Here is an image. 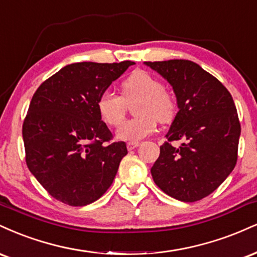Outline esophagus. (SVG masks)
<instances>
[{
  "instance_id": "34e87169",
  "label": "esophagus",
  "mask_w": 257,
  "mask_h": 257,
  "mask_svg": "<svg viewBox=\"0 0 257 257\" xmlns=\"http://www.w3.org/2000/svg\"><path fill=\"white\" fill-rule=\"evenodd\" d=\"M140 142H128L127 143V149L128 150H134L137 147H140Z\"/></svg>"
}]
</instances>
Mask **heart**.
Instances as JSON below:
<instances>
[{
	"label": "heart",
	"instance_id": "obj_1",
	"mask_svg": "<svg viewBox=\"0 0 257 257\" xmlns=\"http://www.w3.org/2000/svg\"><path fill=\"white\" fill-rule=\"evenodd\" d=\"M136 102L137 116L123 121L116 130L121 141L137 142L155 132L158 120L168 123L177 113V99L153 74L136 69L121 83V96L104 91L97 99V111L108 126H117L125 116L127 104Z\"/></svg>",
	"mask_w": 257,
	"mask_h": 257
}]
</instances>
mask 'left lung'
<instances>
[{
    "instance_id": "obj_1",
    "label": "left lung",
    "mask_w": 257,
    "mask_h": 257,
    "mask_svg": "<svg viewBox=\"0 0 257 257\" xmlns=\"http://www.w3.org/2000/svg\"><path fill=\"white\" fill-rule=\"evenodd\" d=\"M167 79L179 111L152 167L154 182L183 202L207 197L237 164L240 122L236 105L221 81L189 60L146 62ZM183 139L179 148L171 142Z\"/></svg>"
}]
</instances>
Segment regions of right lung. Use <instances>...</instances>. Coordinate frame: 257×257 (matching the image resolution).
Here are the masks:
<instances>
[{
  "mask_svg": "<svg viewBox=\"0 0 257 257\" xmlns=\"http://www.w3.org/2000/svg\"><path fill=\"white\" fill-rule=\"evenodd\" d=\"M134 63H72L36 90L23 123L25 160L51 197L81 207L111 185L127 148L113 142L97 99Z\"/></svg>",
  "mask_w": 257,
  "mask_h": 257,
  "instance_id": "right-lung-1",
  "label": "right lung"
}]
</instances>
